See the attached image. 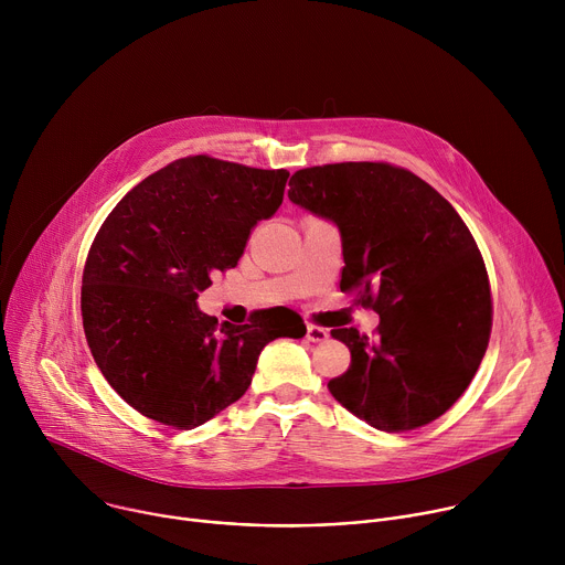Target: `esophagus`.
Listing matches in <instances>:
<instances>
[{
	"label": "esophagus",
	"mask_w": 565,
	"mask_h": 565,
	"mask_svg": "<svg viewBox=\"0 0 565 565\" xmlns=\"http://www.w3.org/2000/svg\"><path fill=\"white\" fill-rule=\"evenodd\" d=\"M306 340H308V342H312V344H319V342L329 340V331H327V329H319V327L308 324V327H306Z\"/></svg>",
	"instance_id": "esophagus-1"
}]
</instances>
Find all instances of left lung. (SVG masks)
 Masks as SVG:
<instances>
[{
  "label": "left lung",
  "instance_id": "obj_1",
  "mask_svg": "<svg viewBox=\"0 0 565 565\" xmlns=\"http://www.w3.org/2000/svg\"><path fill=\"white\" fill-rule=\"evenodd\" d=\"M288 185L295 205L340 230L342 292L380 315L375 340L353 327L331 331L351 366L329 391L380 431L440 418L469 386L492 329L471 232L429 183L386 163L308 168Z\"/></svg>",
  "mask_w": 565,
  "mask_h": 565
}]
</instances>
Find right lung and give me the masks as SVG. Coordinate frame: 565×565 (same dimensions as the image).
<instances>
[{"instance_id":"right-lung-1","label":"right lung","mask_w":565,"mask_h":565,"mask_svg":"<svg viewBox=\"0 0 565 565\" xmlns=\"http://www.w3.org/2000/svg\"><path fill=\"white\" fill-rule=\"evenodd\" d=\"M288 177L190 156L138 183L103 223L83 275V327L98 369L142 416L194 429L248 391L268 342L306 335L288 308L234 327L196 303L279 210Z\"/></svg>"}]
</instances>
